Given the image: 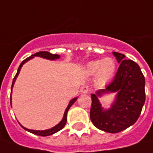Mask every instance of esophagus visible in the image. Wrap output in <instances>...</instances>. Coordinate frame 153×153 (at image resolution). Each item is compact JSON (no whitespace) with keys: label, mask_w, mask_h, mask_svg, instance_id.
Masks as SVG:
<instances>
[{"label":"esophagus","mask_w":153,"mask_h":153,"mask_svg":"<svg viewBox=\"0 0 153 153\" xmlns=\"http://www.w3.org/2000/svg\"><path fill=\"white\" fill-rule=\"evenodd\" d=\"M89 92H90V88L87 86V85H84V86L81 88V93L82 94H88Z\"/></svg>","instance_id":"1"}]
</instances>
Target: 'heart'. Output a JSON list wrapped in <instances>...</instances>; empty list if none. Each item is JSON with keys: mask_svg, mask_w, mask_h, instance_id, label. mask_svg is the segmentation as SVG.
<instances>
[{"mask_svg": "<svg viewBox=\"0 0 153 153\" xmlns=\"http://www.w3.org/2000/svg\"><path fill=\"white\" fill-rule=\"evenodd\" d=\"M116 63L114 59L105 58L95 59L87 65V70L89 74L96 73V79L100 84H105L109 81L115 73Z\"/></svg>", "mask_w": 153, "mask_h": 153, "instance_id": "1", "label": "heart"}]
</instances>
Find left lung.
Masks as SVG:
<instances>
[{"label":"left lung","mask_w":153,"mask_h":153,"mask_svg":"<svg viewBox=\"0 0 153 153\" xmlns=\"http://www.w3.org/2000/svg\"><path fill=\"white\" fill-rule=\"evenodd\" d=\"M120 64L113 82L105 89L91 94L90 119L97 128L116 133L134 124L144 105L145 78L139 65L131 59H125L124 54L113 52ZM117 92V96L109 110L102 108L98 97L106 92Z\"/></svg>","instance_id":"obj_1"}]
</instances>
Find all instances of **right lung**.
Instances as JSON below:
<instances>
[{"label":"right lung","mask_w":153,"mask_h":153,"mask_svg":"<svg viewBox=\"0 0 153 153\" xmlns=\"http://www.w3.org/2000/svg\"><path fill=\"white\" fill-rule=\"evenodd\" d=\"M34 56H39V57H41V58H45L47 59H51V60H53V59H56L59 58V55L58 54H53L50 53V52H48V51H39V52H37L36 54H32L31 56H30L27 59H25V60L21 62V64L19 66V68H18V70H17V73L16 74V76L13 79V82H12V85H11V90H12V88H13V85L15 84V81L16 79L17 76H18V74L20 73V71H21V69L22 65H24L26 61H28L30 60V59H32ZM77 100V98H74L70 102H69V105L68 107L66 108L65 111V114H64V117H63V119L61 120V122L58 123V124L56 125V126H54L53 128H51V129H47V130H43V131H39V130H31V129H28V128H24L23 126H21L25 130H26V131H28V132H31L33 134H36V135H39V136H42V137H46V136H50V135H52V134H54L55 132H59V130H61L66 124V122H67V113H68V111H69V108L72 106L74 104V102H75ZM10 104H11V97H10Z\"/></svg>","instance_id":"right-lung-1"}]
</instances>
